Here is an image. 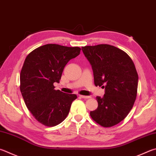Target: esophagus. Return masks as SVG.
Segmentation results:
<instances>
[{
	"label": "esophagus",
	"mask_w": 156,
	"mask_h": 156,
	"mask_svg": "<svg viewBox=\"0 0 156 156\" xmlns=\"http://www.w3.org/2000/svg\"><path fill=\"white\" fill-rule=\"evenodd\" d=\"M81 98L83 99H88V98H90V96H86V95H79Z\"/></svg>",
	"instance_id": "1"
}]
</instances>
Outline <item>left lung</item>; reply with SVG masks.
I'll list each match as a JSON object with an SVG mask.
<instances>
[{"mask_svg":"<svg viewBox=\"0 0 156 156\" xmlns=\"http://www.w3.org/2000/svg\"><path fill=\"white\" fill-rule=\"evenodd\" d=\"M91 66L95 86L105 88L102 98L96 97L97 109L90 112L100 126L108 127L128 115L136 98L138 76L131 58L124 51L108 44L82 47Z\"/></svg>","mask_w":156,"mask_h":156,"instance_id":"left-lung-1","label":"left lung"}]
</instances>
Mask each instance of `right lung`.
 I'll list each match as a JSON object with an SVG mask.
<instances>
[{
  "mask_svg": "<svg viewBox=\"0 0 156 156\" xmlns=\"http://www.w3.org/2000/svg\"><path fill=\"white\" fill-rule=\"evenodd\" d=\"M79 47L46 44L27 55L20 72V91L33 117L43 125L52 127L63 121L71 105L77 98L55 90L54 83H59L65 66L80 55Z\"/></svg>",
  "mask_w": 156,
  "mask_h": 156,
  "instance_id": "obj_1",
  "label": "right lung"
}]
</instances>
